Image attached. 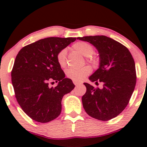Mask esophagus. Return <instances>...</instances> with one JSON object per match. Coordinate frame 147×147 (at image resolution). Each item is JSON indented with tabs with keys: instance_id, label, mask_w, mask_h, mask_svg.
Returning <instances> with one entry per match:
<instances>
[{
	"instance_id": "34e87169",
	"label": "esophagus",
	"mask_w": 147,
	"mask_h": 147,
	"mask_svg": "<svg viewBox=\"0 0 147 147\" xmlns=\"http://www.w3.org/2000/svg\"><path fill=\"white\" fill-rule=\"evenodd\" d=\"M73 83H74V84H75V86H78V85H79V84H82V82H79V81H75V80L73 81Z\"/></svg>"
}]
</instances>
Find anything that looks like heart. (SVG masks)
<instances>
[{"instance_id": "1", "label": "heart", "mask_w": 147, "mask_h": 147, "mask_svg": "<svg viewBox=\"0 0 147 147\" xmlns=\"http://www.w3.org/2000/svg\"><path fill=\"white\" fill-rule=\"evenodd\" d=\"M72 48L77 52H79L81 55H83L84 57H87V58L92 56V54L94 53V49L92 46L86 42H77L72 45ZM67 54H68V50L66 48L60 50L57 54V61L61 68H64L66 65ZM88 60L94 62V60L92 59H88ZM90 70V68L88 66H84L81 68H70L66 72V75L69 79L73 81H82L88 75H89Z\"/></svg>"}]
</instances>
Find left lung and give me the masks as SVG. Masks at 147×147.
I'll return each mask as SVG.
<instances>
[{"instance_id":"8db88e82","label":"left lung","mask_w":147,"mask_h":147,"mask_svg":"<svg viewBox=\"0 0 147 147\" xmlns=\"http://www.w3.org/2000/svg\"><path fill=\"white\" fill-rule=\"evenodd\" d=\"M98 51L99 68L89 77L91 82H102V88L84 83L86 92L82 104L90 117L107 121L117 117L127 106L136 84V65L129 50L120 43L106 36L78 37Z\"/></svg>"}]
</instances>
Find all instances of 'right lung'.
<instances>
[{
	"label": "right lung",
	"instance_id": "right-lung-1",
	"mask_svg": "<svg viewBox=\"0 0 147 147\" xmlns=\"http://www.w3.org/2000/svg\"><path fill=\"white\" fill-rule=\"evenodd\" d=\"M75 40L48 37L18 52L11 71V83L18 104L34 121L46 123L58 117L62 98L75 88L71 79L65 77L57 56ZM52 80L59 82L56 87H49Z\"/></svg>",
	"mask_w": 147,
	"mask_h": 147
}]
</instances>
